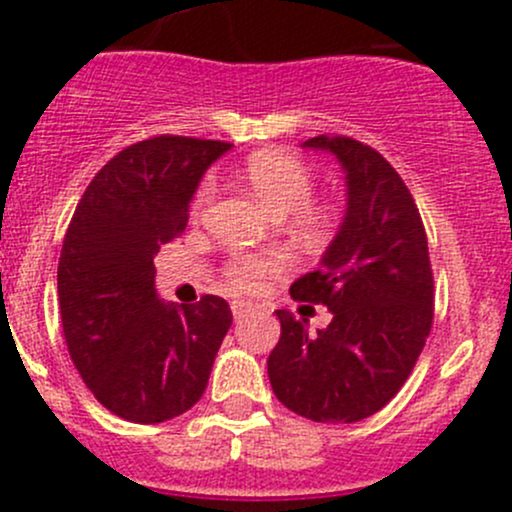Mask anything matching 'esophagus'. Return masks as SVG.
I'll list each match as a JSON object with an SVG mask.
<instances>
[{
  "label": "esophagus",
  "mask_w": 512,
  "mask_h": 512,
  "mask_svg": "<svg viewBox=\"0 0 512 512\" xmlns=\"http://www.w3.org/2000/svg\"><path fill=\"white\" fill-rule=\"evenodd\" d=\"M247 312H250V304H245V302H232V317H235V322H240V319H245Z\"/></svg>",
  "instance_id": "34e87169"
}]
</instances>
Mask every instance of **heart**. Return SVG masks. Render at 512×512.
Listing matches in <instances>:
<instances>
[{
  "instance_id": "obj_1",
  "label": "heart",
  "mask_w": 512,
  "mask_h": 512,
  "mask_svg": "<svg viewBox=\"0 0 512 512\" xmlns=\"http://www.w3.org/2000/svg\"><path fill=\"white\" fill-rule=\"evenodd\" d=\"M247 183L255 190L260 203L270 210L275 218H289L299 227H319L322 213L309 200L314 195V175L302 160L280 151L255 153L247 163ZM215 193V180L205 178L195 193V208L210 203ZM282 270V260L277 255H235L227 262V280L237 289H257L260 282L272 272Z\"/></svg>"
}]
</instances>
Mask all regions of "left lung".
Masks as SVG:
<instances>
[{"mask_svg": "<svg viewBox=\"0 0 512 512\" xmlns=\"http://www.w3.org/2000/svg\"><path fill=\"white\" fill-rule=\"evenodd\" d=\"M302 148L332 153L344 170L347 208L319 267L289 294L324 304L327 329L309 334L277 309L280 342L267 359L272 391L294 414L354 423L384 409L409 379L433 322V275L421 215L381 153L347 136Z\"/></svg>", "mask_w": 512, "mask_h": 512, "instance_id": "obj_1", "label": "left lung"}]
</instances>
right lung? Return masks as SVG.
I'll return each instance as SVG.
<instances>
[{"label": "right lung", "mask_w": 512, "mask_h": 512, "mask_svg": "<svg viewBox=\"0 0 512 512\" xmlns=\"http://www.w3.org/2000/svg\"><path fill=\"white\" fill-rule=\"evenodd\" d=\"M230 143L156 136L96 173L66 230L59 309L71 361L111 414L160 423L193 409L232 324L230 304L163 302L160 245L185 230L205 170Z\"/></svg>", "instance_id": "add662e5"}]
</instances>
